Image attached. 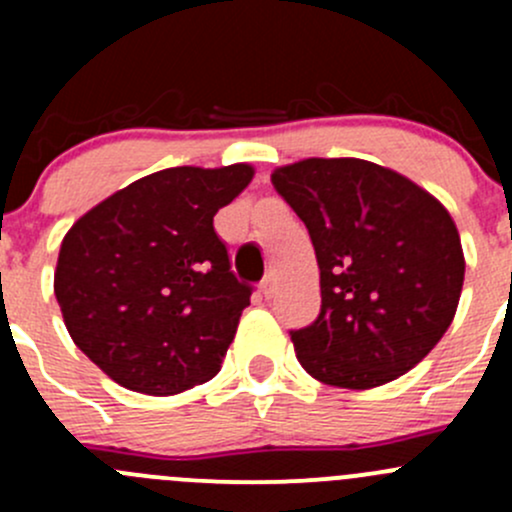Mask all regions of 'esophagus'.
I'll list each match as a JSON object with an SVG mask.
<instances>
[{"mask_svg": "<svg viewBox=\"0 0 512 512\" xmlns=\"http://www.w3.org/2000/svg\"><path fill=\"white\" fill-rule=\"evenodd\" d=\"M275 289H277V280H275V275H265V280L260 282V292H262V297L270 299L272 294H275Z\"/></svg>", "mask_w": 512, "mask_h": 512, "instance_id": "34e87169", "label": "esophagus"}]
</instances>
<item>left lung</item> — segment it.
<instances>
[{
    "label": "left lung",
    "mask_w": 512,
    "mask_h": 512,
    "mask_svg": "<svg viewBox=\"0 0 512 512\" xmlns=\"http://www.w3.org/2000/svg\"><path fill=\"white\" fill-rule=\"evenodd\" d=\"M307 225L322 309L294 329L322 384L374 389L414 369L451 327L466 260L448 210L401 173L359 158H307L272 173Z\"/></svg>",
    "instance_id": "obj_1"
}]
</instances>
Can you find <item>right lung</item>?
Masks as SVG:
<instances>
[{"instance_id":"add662e5","label":"right lung","mask_w":512,"mask_h":512,"mask_svg":"<svg viewBox=\"0 0 512 512\" xmlns=\"http://www.w3.org/2000/svg\"><path fill=\"white\" fill-rule=\"evenodd\" d=\"M255 170L165 168L113 193L66 232L54 294L71 339L116 384L170 396L220 371L252 287L213 227Z\"/></svg>"}]
</instances>
